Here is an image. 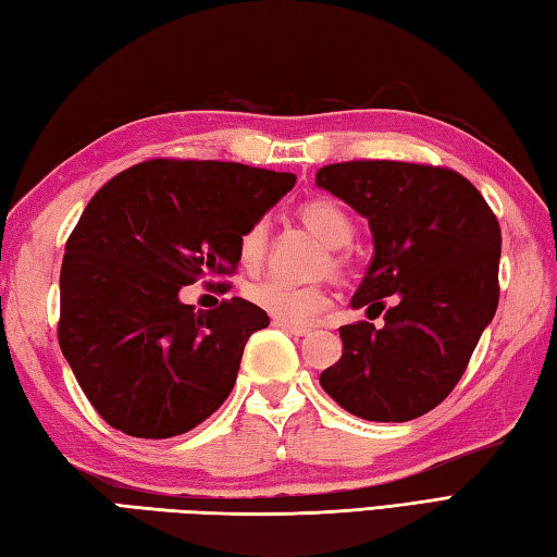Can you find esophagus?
Wrapping results in <instances>:
<instances>
[{
    "mask_svg": "<svg viewBox=\"0 0 557 557\" xmlns=\"http://www.w3.org/2000/svg\"><path fill=\"white\" fill-rule=\"evenodd\" d=\"M276 327H281L283 332L288 334H296V337H306V334H310L308 327H298V324H288V322H281V320H274Z\"/></svg>",
    "mask_w": 557,
    "mask_h": 557,
    "instance_id": "34e87169",
    "label": "esophagus"
}]
</instances>
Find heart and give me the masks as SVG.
<instances>
[{"label":"heart","mask_w":557,"mask_h":557,"mask_svg":"<svg viewBox=\"0 0 557 557\" xmlns=\"http://www.w3.org/2000/svg\"><path fill=\"white\" fill-rule=\"evenodd\" d=\"M298 215L310 233L318 235L330 251V269L342 271L346 264V257L342 255V247L351 245L356 235V225L349 211L334 198L318 196L298 208ZM269 243V223L267 218H257L239 233L237 237V257L239 264L245 269L255 271L261 267L267 255ZM245 296L257 308L269 312L274 320L288 322V324H308L318 314L327 308V293L320 286H293L288 281L281 278H261L257 283H249L245 288Z\"/></svg>","instance_id":"b5f03b06"}]
</instances>
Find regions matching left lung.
<instances>
[{"label":"left lung","mask_w":557,"mask_h":557,"mask_svg":"<svg viewBox=\"0 0 557 557\" xmlns=\"http://www.w3.org/2000/svg\"><path fill=\"white\" fill-rule=\"evenodd\" d=\"M369 220L373 259L351 308L383 327H339L342 359L320 385L369 422H409L454 391L499 302V223L466 176L446 166L356 160L314 174ZM383 297H393L387 307Z\"/></svg>","instance_id":"8db88e82"}]
</instances>
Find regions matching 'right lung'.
I'll use <instances>...</instances> for the list:
<instances>
[{
	"label": "right lung",
	"instance_id": "obj_1",
	"mask_svg": "<svg viewBox=\"0 0 557 557\" xmlns=\"http://www.w3.org/2000/svg\"><path fill=\"white\" fill-rule=\"evenodd\" d=\"M293 184L239 162L150 160L94 194L65 245L58 342L103 422L170 438L227 400L269 314L243 298L196 312L180 293L233 274L239 233Z\"/></svg>",
	"mask_w": 557,
	"mask_h": 557
}]
</instances>
